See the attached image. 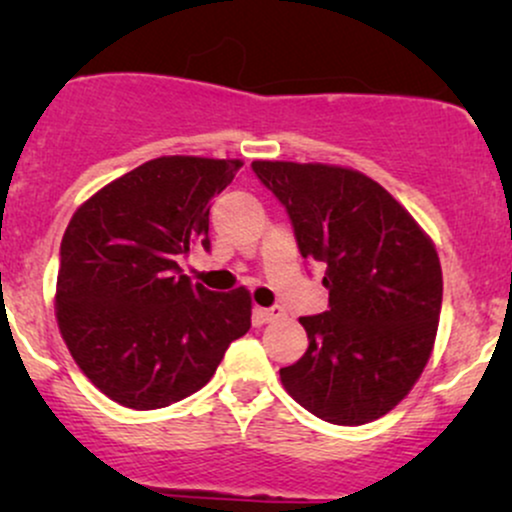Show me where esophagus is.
Instances as JSON below:
<instances>
[{
	"label": "esophagus",
	"instance_id": "obj_1",
	"mask_svg": "<svg viewBox=\"0 0 512 512\" xmlns=\"http://www.w3.org/2000/svg\"><path fill=\"white\" fill-rule=\"evenodd\" d=\"M257 315H260L262 322H274V320H281L286 313L281 305H272V308H260L257 310Z\"/></svg>",
	"mask_w": 512,
	"mask_h": 512
}]
</instances>
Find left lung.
<instances>
[{
    "instance_id": "left-lung-1",
    "label": "left lung",
    "mask_w": 512,
    "mask_h": 512,
    "mask_svg": "<svg viewBox=\"0 0 512 512\" xmlns=\"http://www.w3.org/2000/svg\"><path fill=\"white\" fill-rule=\"evenodd\" d=\"M298 250L325 264L330 310L301 317L308 351L279 370L317 419L361 426L395 409L436 342L443 272L433 243L385 187L351 168L255 161Z\"/></svg>"
}]
</instances>
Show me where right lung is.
Returning a JSON list of instances; mask_svg holds the SVG:
<instances>
[{
	"instance_id": "add662e5",
	"label": "right lung",
	"mask_w": 512,
	"mask_h": 512,
	"mask_svg": "<svg viewBox=\"0 0 512 512\" xmlns=\"http://www.w3.org/2000/svg\"><path fill=\"white\" fill-rule=\"evenodd\" d=\"M240 161L161 156L76 209L60 245L57 325L76 366L129 409H161L209 383L250 330V293L192 284L178 257L211 248V199Z\"/></svg>"
}]
</instances>
